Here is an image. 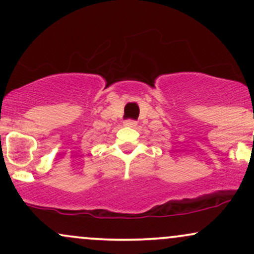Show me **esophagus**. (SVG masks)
<instances>
[{
  "label": "esophagus",
  "mask_w": 254,
  "mask_h": 254,
  "mask_svg": "<svg viewBox=\"0 0 254 254\" xmlns=\"http://www.w3.org/2000/svg\"><path fill=\"white\" fill-rule=\"evenodd\" d=\"M124 125H125V127H135L137 123L135 121H132V119H127V121L124 122Z\"/></svg>",
  "instance_id": "1"
}]
</instances>
